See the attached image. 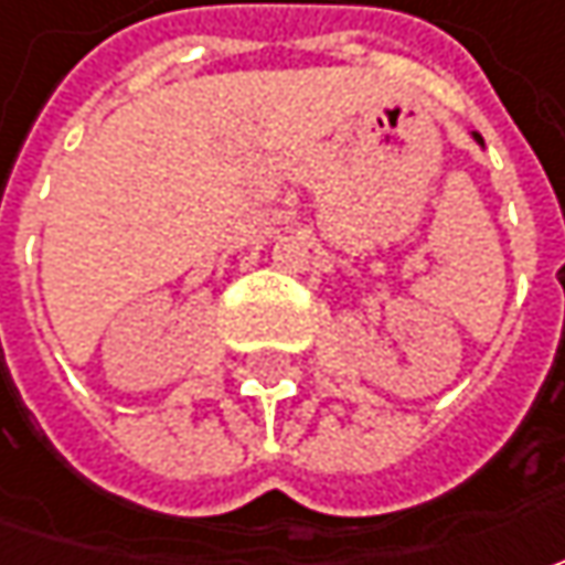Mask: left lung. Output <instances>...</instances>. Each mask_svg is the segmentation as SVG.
I'll return each instance as SVG.
<instances>
[{"mask_svg": "<svg viewBox=\"0 0 565 565\" xmlns=\"http://www.w3.org/2000/svg\"><path fill=\"white\" fill-rule=\"evenodd\" d=\"M471 138H475L478 143H484V141H481V135H478V131H471Z\"/></svg>", "mask_w": 565, "mask_h": 565, "instance_id": "1", "label": "left lung"}]
</instances>
